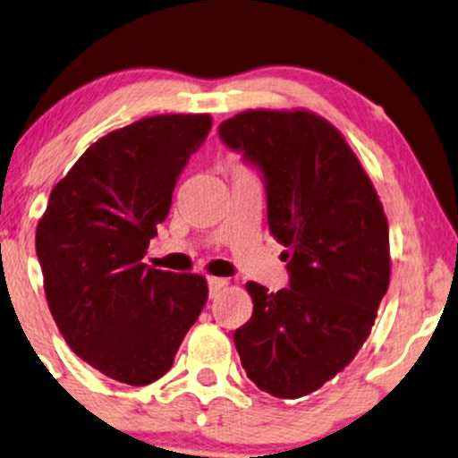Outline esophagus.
I'll use <instances>...</instances> for the list:
<instances>
[{
	"mask_svg": "<svg viewBox=\"0 0 458 458\" xmlns=\"http://www.w3.org/2000/svg\"><path fill=\"white\" fill-rule=\"evenodd\" d=\"M207 284H209V297H217L219 291H222L228 283H225V278L209 276V278H207Z\"/></svg>",
	"mask_w": 458,
	"mask_h": 458,
	"instance_id": "1",
	"label": "esophagus"
}]
</instances>
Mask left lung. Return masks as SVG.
Instances as JSON below:
<instances>
[{
  "instance_id": "8db88e82",
  "label": "left lung",
  "mask_w": 458,
  "mask_h": 458,
  "mask_svg": "<svg viewBox=\"0 0 458 458\" xmlns=\"http://www.w3.org/2000/svg\"><path fill=\"white\" fill-rule=\"evenodd\" d=\"M219 138L264 175L267 225L286 251L289 286L247 283L253 316L234 331L247 377L301 398L353 360L389 286L381 200L344 136L310 111H245Z\"/></svg>"
}]
</instances>
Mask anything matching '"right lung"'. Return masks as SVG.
Returning <instances> with one entry per match:
<instances>
[{"label": "right lung", "instance_id": "add662e5", "mask_svg": "<svg viewBox=\"0 0 458 458\" xmlns=\"http://www.w3.org/2000/svg\"><path fill=\"white\" fill-rule=\"evenodd\" d=\"M209 114H157L106 133L54 186L35 233L47 306L72 352L102 375L148 386L207 301L199 274L146 267L178 175Z\"/></svg>", "mask_w": 458, "mask_h": 458}]
</instances>
